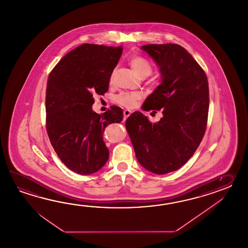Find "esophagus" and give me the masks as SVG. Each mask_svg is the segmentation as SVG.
I'll return each instance as SVG.
<instances>
[{"instance_id": "esophagus-1", "label": "esophagus", "mask_w": 248, "mask_h": 248, "mask_svg": "<svg viewBox=\"0 0 248 248\" xmlns=\"http://www.w3.org/2000/svg\"><path fill=\"white\" fill-rule=\"evenodd\" d=\"M132 111H129V110H125V111H123V114H124V118L126 119V118H128V117L131 115Z\"/></svg>"}]
</instances>
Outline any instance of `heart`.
Returning a JSON list of instances; mask_svg holds the SVG:
<instances>
[{
	"label": "heart",
	"mask_w": 248,
	"mask_h": 248,
	"mask_svg": "<svg viewBox=\"0 0 248 248\" xmlns=\"http://www.w3.org/2000/svg\"><path fill=\"white\" fill-rule=\"evenodd\" d=\"M129 63L133 70L141 78L147 77L153 71L152 64L149 63V61L145 58H142L140 56H135L130 58ZM141 96L142 95L140 93H122L117 96L116 102L125 107L132 108L136 106L137 101L141 98Z\"/></svg>",
	"instance_id": "1"
}]
</instances>
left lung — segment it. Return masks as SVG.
Returning <instances> with one entry per match:
<instances>
[{
	"mask_svg": "<svg viewBox=\"0 0 248 248\" xmlns=\"http://www.w3.org/2000/svg\"><path fill=\"white\" fill-rule=\"evenodd\" d=\"M141 49L153 58L161 76L142 109H164L163 117L152 124L137 111L127 118L126 128L141 166L154 174H168L191 158L204 137L208 81L201 65L178 44H148Z\"/></svg>",
	"mask_w": 248,
	"mask_h": 248,
	"instance_id": "1",
	"label": "left lung"
}]
</instances>
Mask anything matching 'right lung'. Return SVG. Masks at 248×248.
Instances as JSON below:
<instances>
[{
  "label": "right lung",
  "instance_id": "obj_1",
  "mask_svg": "<svg viewBox=\"0 0 248 248\" xmlns=\"http://www.w3.org/2000/svg\"><path fill=\"white\" fill-rule=\"evenodd\" d=\"M122 46L85 43L54 67L46 90V126L55 152L69 169L79 174L100 170L109 158L104 131L122 122V108L104 114L92 110L93 94L104 95L122 56Z\"/></svg>",
  "mask_w": 248,
  "mask_h": 248
}]
</instances>
